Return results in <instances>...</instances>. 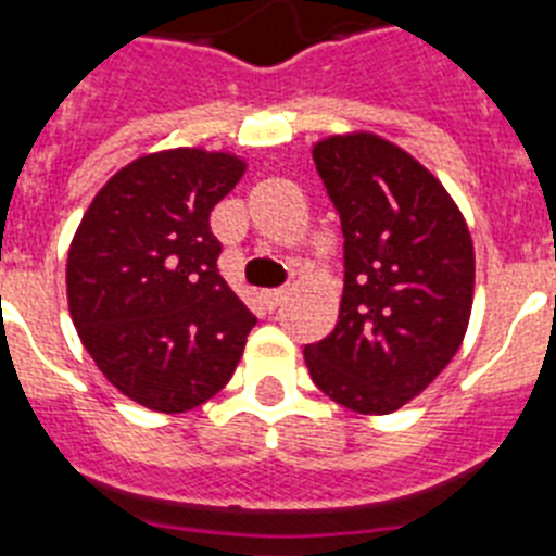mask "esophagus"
<instances>
[{
    "mask_svg": "<svg viewBox=\"0 0 556 556\" xmlns=\"http://www.w3.org/2000/svg\"><path fill=\"white\" fill-rule=\"evenodd\" d=\"M287 289H269V292H264L262 298H264V306L269 308V312H275V308L281 306L283 301H287Z\"/></svg>",
    "mask_w": 556,
    "mask_h": 556,
    "instance_id": "1",
    "label": "esophagus"
}]
</instances>
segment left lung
<instances>
[{"mask_svg": "<svg viewBox=\"0 0 556 556\" xmlns=\"http://www.w3.org/2000/svg\"><path fill=\"white\" fill-rule=\"evenodd\" d=\"M345 236L337 328L303 348L312 381L362 415H390L445 370L468 331L473 242L445 186L372 132L312 150Z\"/></svg>", "mask_w": 556, "mask_h": 556, "instance_id": "8db88e82", "label": "left lung"}]
</instances>
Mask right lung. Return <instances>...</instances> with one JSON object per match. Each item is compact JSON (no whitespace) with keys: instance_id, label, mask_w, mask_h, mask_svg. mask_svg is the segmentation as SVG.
<instances>
[{"instance_id":"right-lung-1","label":"right lung","mask_w":556,"mask_h":556,"mask_svg":"<svg viewBox=\"0 0 556 556\" xmlns=\"http://www.w3.org/2000/svg\"><path fill=\"white\" fill-rule=\"evenodd\" d=\"M244 161L152 152L100 189L66 264L68 312L102 376L152 412L205 404L233 376L255 317L217 269L211 211Z\"/></svg>"}]
</instances>
